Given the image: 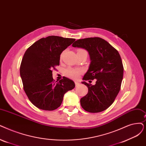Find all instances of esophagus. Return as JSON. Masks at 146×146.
I'll list each match as a JSON object with an SVG mask.
<instances>
[{
    "mask_svg": "<svg viewBox=\"0 0 146 146\" xmlns=\"http://www.w3.org/2000/svg\"><path fill=\"white\" fill-rule=\"evenodd\" d=\"M74 83H75V85H76V86H78L79 85V84H80L79 82H77V81L74 82Z\"/></svg>",
    "mask_w": 146,
    "mask_h": 146,
    "instance_id": "obj_1",
    "label": "esophagus"
}]
</instances>
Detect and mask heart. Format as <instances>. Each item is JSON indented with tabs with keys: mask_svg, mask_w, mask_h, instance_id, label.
I'll list each match as a JSON object with an SVG mask.
<instances>
[{
	"mask_svg": "<svg viewBox=\"0 0 146 146\" xmlns=\"http://www.w3.org/2000/svg\"><path fill=\"white\" fill-rule=\"evenodd\" d=\"M82 51H85L83 49H78V52H80ZM62 56V55H61ZM82 70L80 68H68L65 70V74L67 77L72 78V79H76L79 76L80 73H81Z\"/></svg>",
	"mask_w": 146,
	"mask_h": 146,
	"instance_id": "heart-1",
	"label": "heart"
}]
</instances>
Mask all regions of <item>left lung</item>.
Wrapping results in <instances>:
<instances>
[{
  "label": "left lung",
  "instance_id": "left-lung-1",
  "mask_svg": "<svg viewBox=\"0 0 146 146\" xmlns=\"http://www.w3.org/2000/svg\"><path fill=\"white\" fill-rule=\"evenodd\" d=\"M72 46L86 49L91 60L82 82L88 88V94L80 99L82 107L90 113L106 110L117 96L123 79V67L118 51L100 37L79 39ZM94 79H96L94 86L85 82Z\"/></svg>",
  "mask_w": 146,
  "mask_h": 146
}]
</instances>
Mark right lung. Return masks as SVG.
Listing matches in <instances>:
<instances>
[{
    "label": "right lung",
    "instance_id": "obj_1",
    "mask_svg": "<svg viewBox=\"0 0 146 146\" xmlns=\"http://www.w3.org/2000/svg\"><path fill=\"white\" fill-rule=\"evenodd\" d=\"M75 41L72 38L49 36L35 42L25 52L20 66L24 90L34 106L51 111L59 107L64 95L75 87L66 77L54 80L52 69L60 65V55Z\"/></svg>",
    "mask_w": 146,
    "mask_h": 146
}]
</instances>
